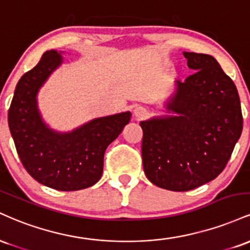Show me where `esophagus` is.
I'll return each instance as SVG.
<instances>
[{"label":"esophagus","instance_id":"esophagus-1","mask_svg":"<svg viewBox=\"0 0 250 250\" xmlns=\"http://www.w3.org/2000/svg\"><path fill=\"white\" fill-rule=\"evenodd\" d=\"M147 114H148L147 109H146L145 107H141V105H139V107H136L134 109V116L136 117L137 120L143 119V117L147 116Z\"/></svg>","mask_w":250,"mask_h":250}]
</instances>
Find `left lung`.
<instances>
[{
    "mask_svg": "<svg viewBox=\"0 0 250 250\" xmlns=\"http://www.w3.org/2000/svg\"><path fill=\"white\" fill-rule=\"evenodd\" d=\"M194 71L166 103L174 115L142 121V160L147 179L157 187L187 191L216 179L242 133L239 93L219 62L207 54L187 53Z\"/></svg>",
    "mask_w": 250,
    "mask_h": 250,
    "instance_id": "8db88e82",
    "label": "left lung"
}]
</instances>
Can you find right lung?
<instances>
[{
	"mask_svg": "<svg viewBox=\"0 0 250 250\" xmlns=\"http://www.w3.org/2000/svg\"><path fill=\"white\" fill-rule=\"evenodd\" d=\"M62 61L56 50L45 51L20 79L8 123L25 170L47 187L73 191L91 187L101 179L105 149L121 134L131 114L94 119L68 133L50 129L40 114L37 93Z\"/></svg>",
	"mask_w": 250,
	"mask_h": 250,
	"instance_id": "1",
	"label": "right lung"
}]
</instances>
